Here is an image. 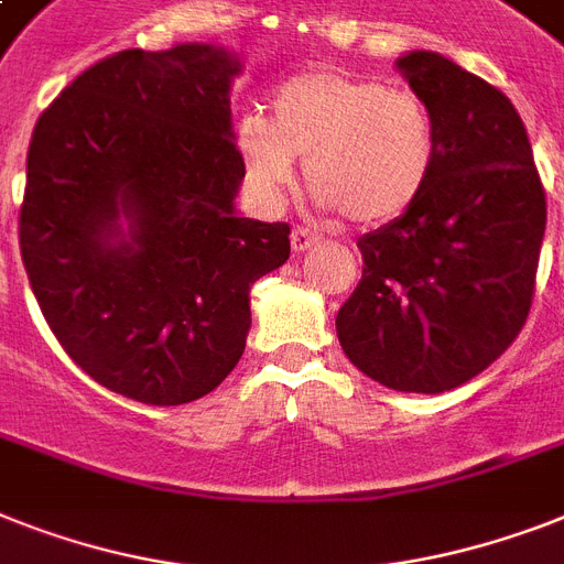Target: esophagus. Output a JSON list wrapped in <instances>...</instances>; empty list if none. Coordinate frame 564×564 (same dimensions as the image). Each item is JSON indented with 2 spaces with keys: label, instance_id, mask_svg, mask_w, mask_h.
<instances>
[{
  "label": "esophagus",
  "instance_id": "1",
  "mask_svg": "<svg viewBox=\"0 0 564 564\" xmlns=\"http://www.w3.org/2000/svg\"><path fill=\"white\" fill-rule=\"evenodd\" d=\"M290 240H292V251H295V254H304L306 249L318 246V242H322V237L315 235V231H310V228L297 226V228H292Z\"/></svg>",
  "mask_w": 564,
  "mask_h": 564
}]
</instances>
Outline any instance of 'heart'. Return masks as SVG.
Here are the masks:
<instances>
[{
  "instance_id": "b5f03b06",
  "label": "heart",
  "mask_w": 564,
  "mask_h": 564,
  "mask_svg": "<svg viewBox=\"0 0 564 564\" xmlns=\"http://www.w3.org/2000/svg\"><path fill=\"white\" fill-rule=\"evenodd\" d=\"M269 123L242 121L237 132L242 173L260 203L274 205L292 185V159L324 208L354 226L402 217L432 185L437 127L409 89L315 66L272 91Z\"/></svg>"
}]
</instances>
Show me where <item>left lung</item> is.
<instances>
[{
	"label": "left lung",
	"mask_w": 564,
	"mask_h": 564,
	"mask_svg": "<svg viewBox=\"0 0 564 564\" xmlns=\"http://www.w3.org/2000/svg\"><path fill=\"white\" fill-rule=\"evenodd\" d=\"M397 66L432 112L437 164L414 208L359 240L361 281L336 333L370 379L441 393L487 370L528 322L547 203L505 91L434 52Z\"/></svg>",
	"instance_id": "8db88e82"
}]
</instances>
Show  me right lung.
<instances>
[{"instance_id":"1","label":"right lung","mask_w":564,"mask_h":564,"mask_svg":"<svg viewBox=\"0 0 564 564\" xmlns=\"http://www.w3.org/2000/svg\"><path fill=\"white\" fill-rule=\"evenodd\" d=\"M237 72L214 45L127 48L31 135L20 251L36 304L75 365L148 405L199 400L235 370L251 283L290 258L286 223L235 214Z\"/></svg>"}]
</instances>
